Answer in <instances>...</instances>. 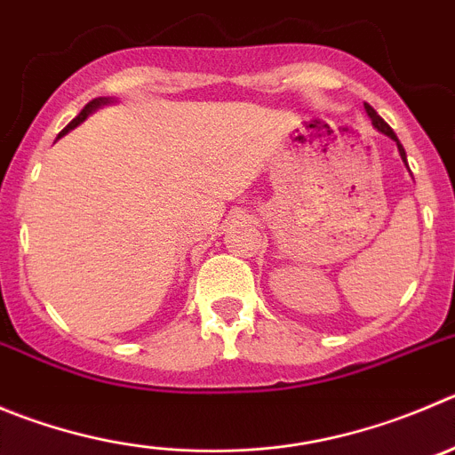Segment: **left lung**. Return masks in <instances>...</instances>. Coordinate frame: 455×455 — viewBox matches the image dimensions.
<instances>
[{"label": "left lung", "mask_w": 455, "mask_h": 455, "mask_svg": "<svg viewBox=\"0 0 455 455\" xmlns=\"http://www.w3.org/2000/svg\"><path fill=\"white\" fill-rule=\"evenodd\" d=\"M363 108H366V114H368V116H371V121H372V125H375V130H377V132H381V134H386V137L393 139V141L397 143V150H400L402 161H404V164H406V152H404V148H402V143H400V139H397V134H395V132L390 130L388 123H386L384 118H381L379 114H377L375 109L371 108V105L366 103V105H363ZM406 168H409V164H406Z\"/></svg>", "instance_id": "left-lung-1"}]
</instances>
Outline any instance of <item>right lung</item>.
Returning a JSON list of instances; mask_svg holds the SVG:
<instances>
[{
    "instance_id": "add662e5",
    "label": "right lung",
    "mask_w": 455,
    "mask_h": 455,
    "mask_svg": "<svg viewBox=\"0 0 455 455\" xmlns=\"http://www.w3.org/2000/svg\"><path fill=\"white\" fill-rule=\"evenodd\" d=\"M108 103H112V99H93V100H89V103L84 105V108H83V112H80L78 116H76L74 121H71L69 125H67L65 130H62L60 134H58V139H60V137H65L67 132H69V130H74V127H78L80 123H83L84 118L89 116V114H92V112H96V109H99V108H103V105H108Z\"/></svg>"
}]
</instances>
